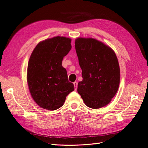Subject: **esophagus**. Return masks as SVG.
<instances>
[{
    "label": "esophagus",
    "mask_w": 148,
    "mask_h": 148,
    "mask_svg": "<svg viewBox=\"0 0 148 148\" xmlns=\"http://www.w3.org/2000/svg\"><path fill=\"white\" fill-rule=\"evenodd\" d=\"M73 84H74V86H75V89L76 90V89H77V86H78V83L77 82H75L73 83Z\"/></svg>",
    "instance_id": "obj_1"
}]
</instances>
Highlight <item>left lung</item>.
Masks as SVG:
<instances>
[{
	"label": "left lung",
	"instance_id": "1",
	"mask_svg": "<svg viewBox=\"0 0 148 148\" xmlns=\"http://www.w3.org/2000/svg\"><path fill=\"white\" fill-rule=\"evenodd\" d=\"M75 46L83 77L78 84V92L90 108L107 106L116 95L120 84V70L115 52L94 38H78Z\"/></svg>",
	"mask_w": 148,
	"mask_h": 148
}]
</instances>
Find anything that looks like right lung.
<instances>
[{
    "label": "right lung",
    "instance_id": "right-lung-1",
    "mask_svg": "<svg viewBox=\"0 0 148 148\" xmlns=\"http://www.w3.org/2000/svg\"><path fill=\"white\" fill-rule=\"evenodd\" d=\"M71 41L64 36L49 38L39 42L31 53L26 77L28 88L34 101L44 109L60 108L66 96L74 90L62 65L71 49Z\"/></svg>",
    "mask_w": 148,
    "mask_h": 148
}]
</instances>
